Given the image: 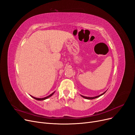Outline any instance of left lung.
Segmentation results:
<instances>
[{"instance_id": "8db88e82", "label": "left lung", "mask_w": 135, "mask_h": 135, "mask_svg": "<svg viewBox=\"0 0 135 135\" xmlns=\"http://www.w3.org/2000/svg\"><path fill=\"white\" fill-rule=\"evenodd\" d=\"M105 93V91L104 93H103V94H100V95H98V96L94 97H84V96H83V95H81V97H83V98H85V99H93L97 98L99 97H100V96L102 95L103 94H104Z\"/></svg>"}]
</instances>
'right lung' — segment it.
Wrapping results in <instances>:
<instances>
[{"label":"right lung","mask_w":135,"mask_h":135,"mask_svg":"<svg viewBox=\"0 0 135 135\" xmlns=\"http://www.w3.org/2000/svg\"><path fill=\"white\" fill-rule=\"evenodd\" d=\"M54 92L53 93H52L51 94H50V95H49L48 97H45V98H35V97H32V96H31L32 98H33L34 99H36V100H45V99H47V98H49V97H50L51 96H52L53 94H54Z\"/></svg>","instance_id":"obj_1"}]
</instances>
